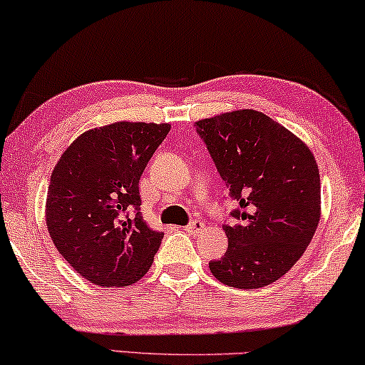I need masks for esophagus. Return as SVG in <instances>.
Wrapping results in <instances>:
<instances>
[{
	"instance_id": "34e87169",
	"label": "esophagus",
	"mask_w": 365,
	"mask_h": 365,
	"mask_svg": "<svg viewBox=\"0 0 365 365\" xmlns=\"http://www.w3.org/2000/svg\"><path fill=\"white\" fill-rule=\"evenodd\" d=\"M205 228H206V226L202 225L201 221H191V223L186 226V231L189 235H200Z\"/></svg>"
}]
</instances>
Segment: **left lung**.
Returning a JSON list of instances; mask_svg holds the SVG:
<instances>
[{"label":"left lung","mask_w":365,"mask_h":365,"mask_svg":"<svg viewBox=\"0 0 365 365\" xmlns=\"http://www.w3.org/2000/svg\"><path fill=\"white\" fill-rule=\"evenodd\" d=\"M217 171L240 205L225 226L228 250L210 263L228 287L259 288L285 275L320 221V174L300 137L253 108L196 122Z\"/></svg>","instance_id":"left-lung-1"}]
</instances>
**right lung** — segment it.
Returning <instances> with one entry per match:
<instances>
[{
	"label": "right lung",
	"mask_w": 365,
	"mask_h": 365,
	"mask_svg": "<svg viewBox=\"0 0 365 365\" xmlns=\"http://www.w3.org/2000/svg\"><path fill=\"white\" fill-rule=\"evenodd\" d=\"M171 125L113 122L80 134L51 173L45 220L61 257L98 287L148 273L163 233L142 220L139 181Z\"/></svg>",
	"instance_id": "obj_1"
}]
</instances>
